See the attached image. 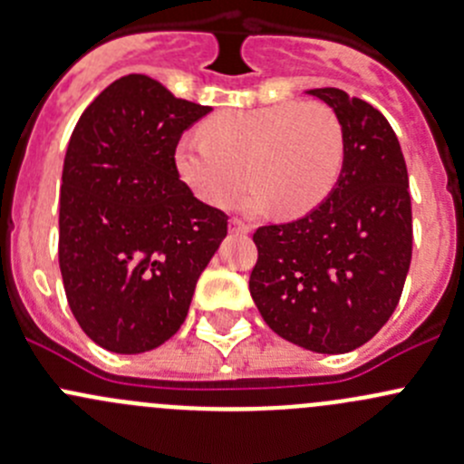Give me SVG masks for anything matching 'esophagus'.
Returning a JSON list of instances; mask_svg holds the SVG:
<instances>
[{
  "label": "esophagus",
  "mask_w": 464,
  "mask_h": 464,
  "mask_svg": "<svg viewBox=\"0 0 464 464\" xmlns=\"http://www.w3.org/2000/svg\"><path fill=\"white\" fill-rule=\"evenodd\" d=\"M228 231H231V233H237V236H246V233L251 231V227H249V224L242 222V219L233 218L231 222H228Z\"/></svg>",
  "instance_id": "esophagus-1"
}]
</instances>
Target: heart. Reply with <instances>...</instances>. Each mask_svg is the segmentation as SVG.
Wrapping results in <instances>:
<instances>
[{
  "label": "heart",
  "instance_id": "obj_1",
  "mask_svg": "<svg viewBox=\"0 0 464 464\" xmlns=\"http://www.w3.org/2000/svg\"><path fill=\"white\" fill-rule=\"evenodd\" d=\"M204 141L181 139L175 168L195 198L210 206L240 199L249 213L278 208L303 218L327 199L343 168V130L321 102H276L249 110H224L199 128Z\"/></svg>",
  "mask_w": 464,
  "mask_h": 464
}]
</instances>
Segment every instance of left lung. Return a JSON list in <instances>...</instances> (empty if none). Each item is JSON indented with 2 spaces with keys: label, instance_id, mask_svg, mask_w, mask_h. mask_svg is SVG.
<instances>
[{
  "label": "left lung",
  "instance_id": "obj_1",
  "mask_svg": "<svg viewBox=\"0 0 464 464\" xmlns=\"http://www.w3.org/2000/svg\"><path fill=\"white\" fill-rule=\"evenodd\" d=\"M343 130V168L305 218L254 233L249 292L266 325L321 354L371 341L400 303L413 254L409 172L391 123L371 102L310 89Z\"/></svg>",
  "mask_w": 464,
  "mask_h": 464
}]
</instances>
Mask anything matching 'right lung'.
Listing matches in <instances>:
<instances>
[{
    "label": "right lung",
    "instance_id": "add662e5",
    "mask_svg": "<svg viewBox=\"0 0 464 464\" xmlns=\"http://www.w3.org/2000/svg\"><path fill=\"white\" fill-rule=\"evenodd\" d=\"M208 111L130 73L98 93L69 139L60 271L78 325L110 353L166 343L227 237V215L199 202L175 168L181 134Z\"/></svg>",
    "mask_w": 464,
    "mask_h": 464
}]
</instances>
